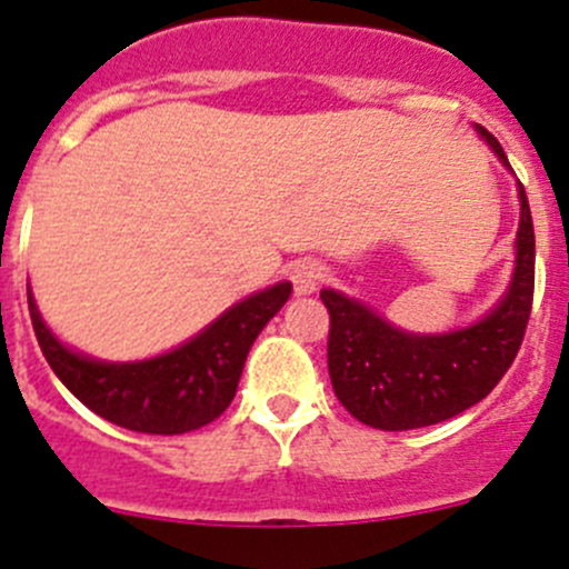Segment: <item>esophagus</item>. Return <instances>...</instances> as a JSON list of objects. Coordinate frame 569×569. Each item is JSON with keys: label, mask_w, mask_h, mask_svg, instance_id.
<instances>
[{"label": "esophagus", "mask_w": 569, "mask_h": 569, "mask_svg": "<svg viewBox=\"0 0 569 569\" xmlns=\"http://www.w3.org/2000/svg\"><path fill=\"white\" fill-rule=\"evenodd\" d=\"M325 280V267L313 258H306V261H297L291 267V283H295L297 295H313L319 289V283Z\"/></svg>", "instance_id": "34e87169"}]
</instances>
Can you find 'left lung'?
<instances>
[{"label":"left lung","mask_w":569,"mask_h":569,"mask_svg":"<svg viewBox=\"0 0 569 569\" xmlns=\"http://www.w3.org/2000/svg\"><path fill=\"white\" fill-rule=\"evenodd\" d=\"M509 168L501 142L476 126ZM520 189L518 267L496 311L465 330L416 336L388 325L363 302L321 291L330 313L327 369L338 401L358 421L386 432L429 427L485 399L512 366L533 302V222Z\"/></svg>","instance_id":"8db88e82"}]
</instances>
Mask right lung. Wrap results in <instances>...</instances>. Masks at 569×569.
<instances>
[{"label": "right lung", "instance_id": "1", "mask_svg": "<svg viewBox=\"0 0 569 569\" xmlns=\"http://www.w3.org/2000/svg\"><path fill=\"white\" fill-rule=\"evenodd\" d=\"M289 295L291 283L269 286L228 308L183 347L137 363H101L71 352L43 325L30 289L27 302L43 358L84 407L131 432L181 435L226 412L252 341Z\"/></svg>", "mask_w": 569, "mask_h": 569}]
</instances>
